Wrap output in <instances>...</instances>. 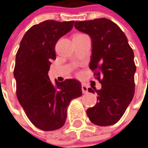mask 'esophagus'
<instances>
[{
    "label": "esophagus",
    "instance_id": "esophagus-1",
    "mask_svg": "<svg viewBox=\"0 0 148 148\" xmlns=\"http://www.w3.org/2000/svg\"><path fill=\"white\" fill-rule=\"evenodd\" d=\"M81 89H82L83 94H87V93H88V87H87L85 84H82Z\"/></svg>",
    "mask_w": 148,
    "mask_h": 148
}]
</instances>
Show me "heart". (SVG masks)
<instances>
[{
	"label": "heart",
	"mask_w": 148,
	"mask_h": 148,
	"mask_svg": "<svg viewBox=\"0 0 148 148\" xmlns=\"http://www.w3.org/2000/svg\"><path fill=\"white\" fill-rule=\"evenodd\" d=\"M77 35H84V34H77Z\"/></svg>",
	"instance_id": "obj_1"
}]
</instances>
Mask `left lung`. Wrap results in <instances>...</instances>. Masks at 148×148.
<instances>
[{"instance_id": "1", "label": "left lung", "mask_w": 148, "mask_h": 148, "mask_svg": "<svg viewBox=\"0 0 148 148\" xmlns=\"http://www.w3.org/2000/svg\"><path fill=\"white\" fill-rule=\"evenodd\" d=\"M74 27L91 38L90 69L97 70L95 75L101 84L100 90L95 86L88 89L98 97L96 105L86 113L97 126L113 125L123 116L134 96L136 68L133 50L125 33L109 19L75 22Z\"/></svg>"}]
</instances>
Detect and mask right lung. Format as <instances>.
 I'll return each instance as SVG.
<instances>
[{
	"instance_id": "1",
	"label": "right lung",
	"mask_w": 148,
	"mask_h": 148,
	"mask_svg": "<svg viewBox=\"0 0 148 148\" xmlns=\"http://www.w3.org/2000/svg\"><path fill=\"white\" fill-rule=\"evenodd\" d=\"M74 23L48 20L32 26L23 36L16 55L17 100L31 122L42 131L64 126L70 101L82 95L78 80L53 84L48 77L51 62L56 59L55 44Z\"/></svg>"
}]
</instances>
